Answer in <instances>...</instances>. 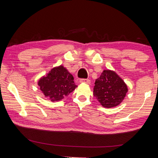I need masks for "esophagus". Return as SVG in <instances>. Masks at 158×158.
I'll return each mask as SVG.
<instances>
[{
	"mask_svg": "<svg viewBox=\"0 0 158 158\" xmlns=\"http://www.w3.org/2000/svg\"><path fill=\"white\" fill-rule=\"evenodd\" d=\"M80 83H85V84H90V80L89 79H79Z\"/></svg>",
	"mask_w": 158,
	"mask_h": 158,
	"instance_id": "1",
	"label": "esophagus"
}]
</instances>
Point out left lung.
Masks as SVG:
<instances>
[{
    "mask_svg": "<svg viewBox=\"0 0 158 158\" xmlns=\"http://www.w3.org/2000/svg\"><path fill=\"white\" fill-rule=\"evenodd\" d=\"M127 91L123 80L114 71L106 69L95 80L93 95L104 107L112 108L122 102Z\"/></svg>",
    "mask_w": 158,
    "mask_h": 158,
    "instance_id": "obj_1",
    "label": "left lung"
}]
</instances>
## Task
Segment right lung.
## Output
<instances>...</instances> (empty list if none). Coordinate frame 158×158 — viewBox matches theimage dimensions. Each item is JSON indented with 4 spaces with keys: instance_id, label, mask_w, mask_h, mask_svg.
I'll return each mask as SVG.
<instances>
[{
    "instance_id": "1",
    "label": "right lung",
    "mask_w": 158,
    "mask_h": 158,
    "mask_svg": "<svg viewBox=\"0 0 158 158\" xmlns=\"http://www.w3.org/2000/svg\"><path fill=\"white\" fill-rule=\"evenodd\" d=\"M40 89L52 102L59 101L76 89L74 77L63 65L53 68L38 81Z\"/></svg>"
}]
</instances>
